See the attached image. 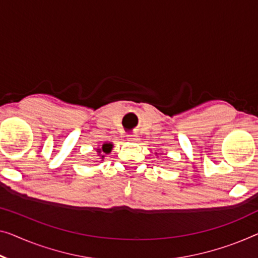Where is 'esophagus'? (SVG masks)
I'll return each instance as SVG.
<instances>
[{
	"label": "esophagus",
	"instance_id": "1",
	"mask_svg": "<svg viewBox=\"0 0 258 258\" xmlns=\"http://www.w3.org/2000/svg\"><path fill=\"white\" fill-rule=\"evenodd\" d=\"M127 140L132 141V142H137L138 140H139V136H138V134H136V133L127 134Z\"/></svg>",
	"mask_w": 258,
	"mask_h": 258
}]
</instances>
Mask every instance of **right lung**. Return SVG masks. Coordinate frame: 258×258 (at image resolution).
I'll return each mask as SVG.
<instances>
[{
    "label": "right lung",
    "mask_w": 258,
    "mask_h": 258,
    "mask_svg": "<svg viewBox=\"0 0 258 258\" xmlns=\"http://www.w3.org/2000/svg\"><path fill=\"white\" fill-rule=\"evenodd\" d=\"M111 149H112V144H104L103 145V147H102V149H98V153H105V154H107V153H110L111 152Z\"/></svg>",
    "instance_id": "right-lung-1"
}]
</instances>
